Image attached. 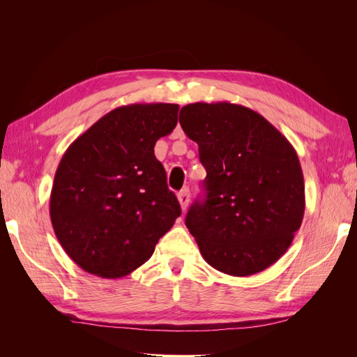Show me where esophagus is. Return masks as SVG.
Returning <instances> with one entry per match:
<instances>
[{"label": "esophagus", "instance_id": "obj_1", "mask_svg": "<svg viewBox=\"0 0 357 357\" xmlns=\"http://www.w3.org/2000/svg\"><path fill=\"white\" fill-rule=\"evenodd\" d=\"M177 199H178V202H180V207H181V210L185 211V210L188 208L189 201H190V192H189V189L186 188V189L180 190V192L177 193Z\"/></svg>", "mask_w": 357, "mask_h": 357}]
</instances>
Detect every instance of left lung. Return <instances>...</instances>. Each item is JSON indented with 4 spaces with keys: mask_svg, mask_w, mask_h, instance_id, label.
<instances>
[{
    "mask_svg": "<svg viewBox=\"0 0 357 357\" xmlns=\"http://www.w3.org/2000/svg\"><path fill=\"white\" fill-rule=\"evenodd\" d=\"M178 119L207 171V197L186 215L202 257L234 277L264 271L286 253L304 218V176L294 146L238 104L193 102Z\"/></svg>",
    "mask_w": 357,
    "mask_h": 357,
    "instance_id": "1",
    "label": "left lung"
}]
</instances>
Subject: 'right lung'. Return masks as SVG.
I'll use <instances>...</instances> for the list:
<instances>
[{
  "label": "right lung",
  "mask_w": 357,
  "mask_h": 357,
  "mask_svg": "<svg viewBox=\"0 0 357 357\" xmlns=\"http://www.w3.org/2000/svg\"><path fill=\"white\" fill-rule=\"evenodd\" d=\"M177 104L117 107L63 153L50 192V220L71 261L102 278L147 262L181 214L155 156L177 125Z\"/></svg>",
  "instance_id": "1"
}]
</instances>
